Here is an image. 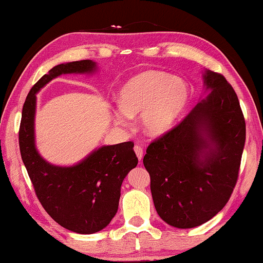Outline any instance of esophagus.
<instances>
[{
	"mask_svg": "<svg viewBox=\"0 0 263 263\" xmlns=\"http://www.w3.org/2000/svg\"><path fill=\"white\" fill-rule=\"evenodd\" d=\"M135 152L137 154V158L139 161H141L142 160V154H144V151H142V147L140 145H136L135 146Z\"/></svg>",
	"mask_w": 263,
	"mask_h": 263,
	"instance_id": "34e87169",
	"label": "esophagus"
}]
</instances>
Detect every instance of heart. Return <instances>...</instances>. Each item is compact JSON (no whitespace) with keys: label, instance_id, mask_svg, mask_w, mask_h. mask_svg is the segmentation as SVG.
Instances as JSON below:
<instances>
[{"label":"heart","instance_id":"b5f03b06","mask_svg":"<svg viewBox=\"0 0 263 263\" xmlns=\"http://www.w3.org/2000/svg\"><path fill=\"white\" fill-rule=\"evenodd\" d=\"M191 99L189 84L174 75L146 70L123 84L117 95L118 110L114 119L127 125L140 115L142 130L152 137L162 136L174 127Z\"/></svg>","mask_w":263,"mask_h":263}]
</instances>
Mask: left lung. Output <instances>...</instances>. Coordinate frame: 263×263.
<instances>
[{
  "instance_id": "obj_1",
  "label": "left lung",
  "mask_w": 263,
  "mask_h": 263,
  "mask_svg": "<svg viewBox=\"0 0 263 263\" xmlns=\"http://www.w3.org/2000/svg\"><path fill=\"white\" fill-rule=\"evenodd\" d=\"M203 82L208 96L179 125L151 142L144 157L155 210L177 229L202 225L226 205L246 139L232 86L209 69Z\"/></svg>"
}]
</instances>
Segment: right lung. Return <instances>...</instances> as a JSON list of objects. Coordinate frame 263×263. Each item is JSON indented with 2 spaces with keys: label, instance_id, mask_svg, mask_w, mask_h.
<instances>
[{
  "label": "right lung",
  "instance_id": "right-lung-1",
  "mask_svg": "<svg viewBox=\"0 0 263 263\" xmlns=\"http://www.w3.org/2000/svg\"><path fill=\"white\" fill-rule=\"evenodd\" d=\"M96 70L97 64L91 60L54 66L31 88L20 126L22 160L39 202L58 224L80 234L103 230L117 213L123 181L138 164L135 144L101 146L73 166L50 163L35 147V94L62 74H92Z\"/></svg>",
  "mask_w": 263,
  "mask_h": 263
}]
</instances>
